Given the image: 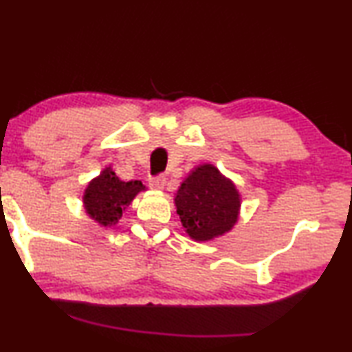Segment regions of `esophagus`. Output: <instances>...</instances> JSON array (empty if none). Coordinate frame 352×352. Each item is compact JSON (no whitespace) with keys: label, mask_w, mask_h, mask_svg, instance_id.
<instances>
[{"label":"esophagus","mask_w":352,"mask_h":352,"mask_svg":"<svg viewBox=\"0 0 352 352\" xmlns=\"http://www.w3.org/2000/svg\"><path fill=\"white\" fill-rule=\"evenodd\" d=\"M148 185H150L151 190L161 191L162 188H164V185H166V178L164 177H155V178H151Z\"/></svg>","instance_id":"34e87169"}]
</instances>
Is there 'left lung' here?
I'll use <instances>...</instances> for the list:
<instances>
[{
    "instance_id": "1",
    "label": "left lung",
    "mask_w": 352,
    "mask_h": 352,
    "mask_svg": "<svg viewBox=\"0 0 352 352\" xmlns=\"http://www.w3.org/2000/svg\"><path fill=\"white\" fill-rule=\"evenodd\" d=\"M174 202L186 234L196 242H209L234 228L242 197L231 178L204 162L182 182Z\"/></svg>"
}]
</instances>
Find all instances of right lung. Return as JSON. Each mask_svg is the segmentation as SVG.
I'll return each instance as SVG.
<instances>
[{"label":"right lung","mask_w":352,"mask_h":352,"mask_svg":"<svg viewBox=\"0 0 352 352\" xmlns=\"http://www.w3.org/2000/svg\"><path fill=\"white\" fill-rule=\"evenodd\" d=\"M146 191L142 182H122L111 166L94 177L82 192V207L87 217L100 226H115L138 192Z\"/></svg>","instance_id":"obj_1"}]
</instances>
